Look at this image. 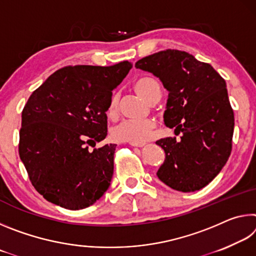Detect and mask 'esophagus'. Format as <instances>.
Here are the masks:
<instances>
[{
    "label": "esophagus",
    "instance_id": "34e87169",
    "mask_svg": "<svg viewBox=\"0 0 256 256\" xmlns=\"http://www.w3.org/2000/svg\"><path fill=\"white\" fill-rule=\"evenodd\" d=\"M132 146H138V148H142V146H144L146 144H130Z\"/></svg>",
    "mask_w": 256,
    "mask_h": 256
}]
</instances>
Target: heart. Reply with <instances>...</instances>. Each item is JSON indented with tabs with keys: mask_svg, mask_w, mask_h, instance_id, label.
Here are the masks:
<instances>
[{
	"mask_svg": "<svg viewBox=\"0 0 256 256\" xmlns=\"http://www.w3.org/2000/svg\"><path fill=\"white\" fill-rule=\"evenodd\" d=\"M134 92L144 100L149 102L154 94H160L159 82L151 76H141L134 81ZM118 112V98L112 96L108 102L106 114L110 118H114ZM156 128V123L151 120H124L112 132V136L118 142H130V144H144L150 140Z\"/></svg>",
	"mask_w": 256,
	"mask_h": 256,
	"instance_id": "1",
	"label": "heart"
}]
</instances>
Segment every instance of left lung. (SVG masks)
Segmentation results:
<instances>
[{
	"instance_id": "8db88e82",
	"label": "left lung",
	"mask_w": 256,
	"mask_h": 256,
	"mask_svg": "<svg viewBox=\"0 0 256 256\" xmlns=\"http://www.w3.org/2000/svg\"><path fill=\"white\" fill-rule=\"evenodd\" d=\"M136 68L152 73L168 92L164 125L180 138H160L166 154L158 178L172 190L194 192L219 174L232 152L234 112L227 86L210 64L177 50L138 60Z\"/></svg>"
}]
</instances>
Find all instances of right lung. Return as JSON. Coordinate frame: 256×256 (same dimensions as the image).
Instances as JSON below:
<instances>
[{
  "label": "right lung",
  "instance_id": "right-lung-1",
  "mask_svg": "<svg viewBox=\"0 0 256 256\" xmlns=\"http://www.w3.org/2000/svg\"><path fill=\"white\" fill-rule=\"evenodd\" d=\"M132 68H60L29 97L22 110L19 154L34 188L48 202L68 210L88 208L110 185L116 144L89 150L107 136L112 92Z\"/></svg>",
  "mask_w": 256,
  "mask_h": 256
}]
</instances>
